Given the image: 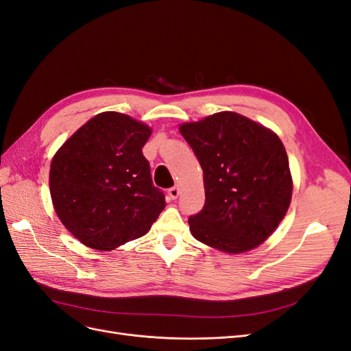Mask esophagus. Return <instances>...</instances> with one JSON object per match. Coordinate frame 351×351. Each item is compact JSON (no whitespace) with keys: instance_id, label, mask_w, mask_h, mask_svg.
Here are the masks:
<instances>
[{"instance_id":"34e87169","label":"esophagus","mask_w":351,"mask_h":351,"mask_svg":"<svg viewBox=\"0 0 351 351\" xmlns=\"http://www.w3.org/2000/svg\"><path fill=\"white\" fill-rule=\"evenodd\" d=\"M168 195H169V197H171V199H177L178 195H180V189L177 186L169 187L168 189Z\"/></svg>"}]
</instances>
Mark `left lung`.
I'll list each match as a JSON object with an SVG mask.
<instances>
[{
    "label": "left lung",
    "mask_w": 351,
    "mask_h": 351,
    "mask_svg": "<svg viewBox=\"0 0 351 351\" xmlns=\"http://www.w3.org/2000/svg\"><path fill=\"white\" fill-rule=\"evenodd\" d=\"M204 169L205 205L189 218L196 240L226 253L252 250L282 221L291 200L280 137L237 112L180 125Z\"/></svg>",
    "instance_id": "1"
}]
</instances>
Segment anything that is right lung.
I'll use <instances>...</instances> for the list:
<instances>
[{
    "label": "right lung",
    "mask_w": 351,
    "mask_h": 351,
    "mask_svg": "<svg viewBox=\"0 0 351 351\" xmlns=\"http://www.w3.org/2000/svg\"><path fill=\"white\" fill-rule=\"evenodd\" d=\"M146 124L101 112L60 147L51 162L52 204L64 227L86 246L112 250L145 236L165 206L142 154Z\"/></svg>",
    "instance_id": "1"
}]
</instances>
